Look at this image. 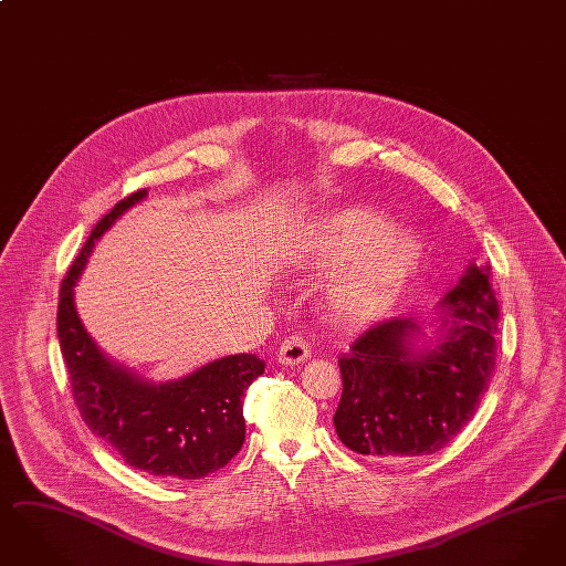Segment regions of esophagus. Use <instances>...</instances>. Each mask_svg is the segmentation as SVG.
Segmentation results:
<instances>
[{
    "instance_id": "34e87169",
    "label": "esophagus",
    "mask_w": 566,
    "mask_h": 566,
    "mask_svg": "<svg viewBox=\"0 0 566 566\" xmlns=\"http://www.w3.org/2000/svg\"><path fill=\"white\" fill-rule=\"evenodd\" d=\"M310 344L305 342L303 335H293V337H286L280 348H277V363L282 365H298V363H305L310 358Z\"/></svg>"
}]
</instances>
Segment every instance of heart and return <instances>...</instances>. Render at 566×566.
I'll list each match as a JSON object with an SVG mask.
<instances>
[{"label": "heart", "mask_w": 566, "mask_h": 566, "mask_svg": "<svg viewBox=\"0 0 566 566\" xmlns=\"http://www.w3.org/2000/svg\"><path fill=\"white\" fill-rule=\"evenodd\" d=\"M418 242L395 231L384 214L346 206L318 216L296 242L293 268L337 271L326 286V305L337 323L365 326L388 316L420 271Z\"/></svg>", "instance_id": "obj_1"}]
</instances>
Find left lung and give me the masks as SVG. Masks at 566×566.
<instances>
[{"instance_id": "left-lung-1", "label": "left lung", "mask_w": 566, "mask_h": 566, "mask_svg": "<svg viewBox=\"0 0 566 566\" xmlns=\"http://www.w3.org/2000/svg\"><path fill=\"white\" fill-rule=\"evenodd\" d=\"M432 344L413 318H392L360 335L339 358L342 401L335 431L352 452L427 457L473 418L496 365L499 301L490 265L471 263L439 303Z\"/></svg>"}]
</instances>
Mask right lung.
<instances>
[{"label":"right lung","instance_id":"obj_1","mask_svg":"<svg viewBox=\"0 0 566 566\" xmlns=\"http://www.w3.org/2000/svg\"><path fill=\"white\" fill-rule=\"evenodd\" d=\"M146 195L144 189L125 197L91 231L61 282L56 335L84 424L134 469L163 480H199L242 450L243 395L265 374V363L254 354L222 356L157 384L104 354L74 303V286L93 245Z\"/></svg>","mask_w":566,"mask_h":566}]
</instances>
